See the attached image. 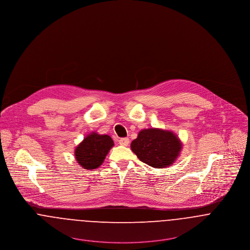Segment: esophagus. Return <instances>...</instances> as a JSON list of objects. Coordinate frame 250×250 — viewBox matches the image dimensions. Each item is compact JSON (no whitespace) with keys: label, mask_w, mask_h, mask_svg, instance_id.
<instances>
[{"label":"esophagus","mask_w":250,"mask_h":250,"mask_svg":"<svg viewBox=\"0 0 250 250\" xmlns=\"http://www.w3.org/2000/svg\"><path fill=\"white\" fill-rule=\"evenodd\" d=\"M119 144L123 146H127L129 145V139L128 138H122L119 140Z\"/></svg>","instance_id":"1"}]
</instances>
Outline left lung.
I'll list each match as a JSON object with an SVG mask.
<instances>
[{"label": "left lung", "instance_id": "obj_1", "mask_svg": "<svg viewBox=\"0 0 250 250\" xmlns=\"http://www.w3.org/2000/svg\"><path fill=\"white\" fill-rule=\"evenodd\" d=\"M130 146L141 162L154 168H164L176 162L182 144L172 131L147 128L139 132Z\"/></svg>", "mask_w": 250, "mask_h": 250}]
</instances>
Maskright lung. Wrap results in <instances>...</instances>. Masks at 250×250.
<instances>
[{
	"instance_id": "obj_1",
	"label": "right lung",
	"mask_w": 250,
	"mask_h": 250,
	"mask_svg": "<svg viewBox=\"0 0 250 250\" xmlns=\"http://www.w3.org/2000/svg\"><path fill=\"white\" fill-rule=\"evenodd\" d=\"M113 146L114 143L108 135L90 133L74 149L75 160L84 169H96Z\"/></svg>"
}]
</instances>
